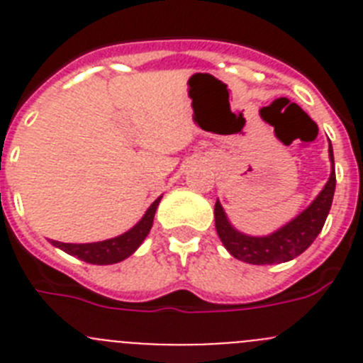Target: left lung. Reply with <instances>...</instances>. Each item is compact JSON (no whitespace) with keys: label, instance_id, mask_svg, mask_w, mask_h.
<instances>
[{"label":"left lung","instance_id":"obj_1","mask_svg":"<svg viewBox=\"0 0 363 363\" xmlns=\"http://www.w3.org/2000/svg\"><path fill=\"white\" fill-rule=\"evenodd\" d=\"M329 158H331V176L325 187L303 213L298 214L287 225L278 229L269 236H249L230 225L227 214L220 201L214 205V221L216 233L227 251L236 259H242L252 265H272L284 264L296 258L307 247L316 240L331 211L333 196H335L336 174H335V156L333 147L329 145Z\"/></svg>","mask_w":363,"mask_h":363}]
</instances>
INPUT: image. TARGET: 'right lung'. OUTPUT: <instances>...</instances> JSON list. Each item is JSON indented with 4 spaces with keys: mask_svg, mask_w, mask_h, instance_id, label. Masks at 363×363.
Listing matches in <instances>:
<instances>
[{
    "mask_svg": "<svg viewBox=\"0 0 363 363\" xmlns=\"http://www.w3.org/2000/svg\"><path fill=\"white\" fill-rule=\"evenodd\" d=\"M160 200H154L152 205H150L147 213L143 214V218L138 221L136 225L133 227L127 233L120 234L116 238L104 240V242H94V243H63L52 240V245L60 247L62 251H65L67 255L76 256V258L83 259L86 264L92 265H111L118 264L121 259L129 258L138 247L142 245L143 240L147 238L150 227H152L154 214H156V209H158Z\"/></svg>",
    "mask_w": 363,
    "mask_h": 363,
    "instance_id": "obj_1",
    "label": "right lung"
}]
</instances>
